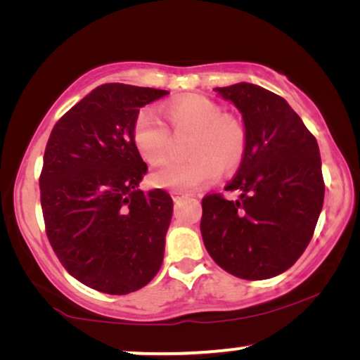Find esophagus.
Segmentation results:
<instances>
[{
  "label": "esophagus",
  "instance_id": "esophagus-1",
  "mask_svg": "<svg viewBox=\"0 0 360 360\" xmlns=\"http://www.w3.org/2000/svg\"><path fill=\"white\" fill-rule=\"evenodd\" d=\"M186 196V193H184V191H172V198H174L175 201H179V200H181V198H185Z\"/></svg>",
  "mask_w": 360,
  "mask_h": 360
}]
</instances>
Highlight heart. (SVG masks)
<instances>
[{
    "instance_id": "1",
    "label": "heart",
    "mask_w": 360,
    "mask_h": 360,
    "mask_svg": "<svg viewBox=\"0 0 360 360\" xmlns=\"http://www.w3.org/2000/svg\"><path fill=\"white\" fill-rule=\"evenodd\" d=\"M174 129L195 131L188 144L191 159L169 162L152 174V184L160 188L188 191L218 180L221 167L234 169L245 152V131L239 121L226 116L223 106L201 95L175 100L165 111ZM132 142L142 159L160 164L169 154V129L160 116L144 108L132 126Z\"/></svg>"
}]
</instances>
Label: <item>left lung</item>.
<instances>
[{"mask_svg": "<svg viewBox=\"0 0 360 360\" xmlns=\"http://www.w3.org/2000/svg\"><path fill=\"white\" fill-rule=\"evenodd\" d=\"M243 116L245 152L226 190L201 201V236L211 259L245 280L277 277L311 240L324 200L319 147L282 96L254 85L214 88Z\"/></svg>", "mask_w": 360, "mask_h": 360, "instance_id": "left-lung-1", "label": "left lung"}]
</instances>
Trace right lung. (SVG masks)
<instances>
[{
	"label": "right lung",
	"instance_id": "add662e5",
	"mask_svg": "<svg viewBox=\"0 0 360 360\" xmlns=\"http://www.w3.org/2000/svg\"><path fill=\"white\" fill-rule=\"evenodd\" d=\"M165 90L105 83L63 115L49 137L39 186L47 238L72 277L110 295L150 282L165 252L174 201L144 193L132 142L142 106Z\"/></svg>",
	"mask_w": 360,
	"mask_h": 360
}]
</instances>
